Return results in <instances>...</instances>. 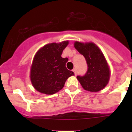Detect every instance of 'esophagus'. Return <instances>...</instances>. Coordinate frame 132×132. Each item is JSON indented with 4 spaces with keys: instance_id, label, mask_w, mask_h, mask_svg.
Listing matches in <instances>:
<instances>
[{
    "instance_id": "obj_1",
    "label": "esophagus",
    "mask_w": 132,
    "mask_h": 132,
    "mask_svg": "<svg viewBox=\"0 0 132 132\" xmlns=\"http://www.w3.org/2000/svg\"><path fill=\"white\" fill-rule=\"evenodd\" d=\"M73 72H74L75 75H77V70H76L75 68H74L73 70Z\"/></svg>"
}]
</instances>
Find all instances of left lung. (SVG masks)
Listing matches in <instances>:
<instances>
[{
  "mask_svg": "<svg viewBox=\"0 0 132 132\" xmlns=\"http://www.w3.org/2000/svg\"><path fill=\"white\" fill-rule=\"evenodd\" d=\"M75 48L82 54L87 65V70L77 79L85 90L97 92L104 88L109 82L110 71L106 60L98 47L94 43H82L76 41Z\"/></svg>",
  "mask_w": 132,
  "mask_h": 132,
  "instance_id": "left-lung-1",
  "label": "left lung"
}]
</instances>
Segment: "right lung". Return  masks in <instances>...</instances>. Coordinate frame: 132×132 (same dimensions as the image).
I'll use <instances>...</instances> for the list:
<instances>
[{"mask_svg":"<svg viewBox=\"0 0 132 132\" xmlns=\"http://www.w3.org/2000/svg\"><path fill=\"white\" fill-rule=\"evenodd\" d=\"M68 41L50 43L37 52L30 70V80L34 88L46 94H53L63 88L66 80L74 75L66 67L68 58L61 57Z\"/></svg>","mask_w":132,"mask_h":132,"instance_id":"right-lung-1","label":"right lung"}]
</instances>
